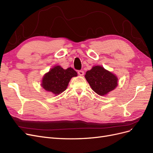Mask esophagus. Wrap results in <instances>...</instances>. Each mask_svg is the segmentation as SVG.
<instances>
[{"label":"esophagus","mask_w":153,"mask_h":153,"mask_svg":"<svg viewBox=\"0 0 153 153\" xmlns=\"http://www.w3.org/2000/svg\"><path fill=\"white\" fill-rule=\"evenodd\" d=\"M78 75H79L80 76H83L84 75V71H82V70H79L78 71Z\"/></svg>","instance_id":"1"}]
</instances>
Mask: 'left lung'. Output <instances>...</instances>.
I'll list each match as a JSON object with an SVG mask.
<instances>
[{"mask_svg":"<svg viewBox=\"0 0 153 153\" xmlns=\"http://www.w3.org/2000/svg\"><path fill=\"white\" fill-rule=\"evenodd\" d=\"M85 78L92 89L101 96L108 94L118 85L117 76L101 66L92 67L86 72Z\"/></svg>","mask_w":153,"mask_h":153,"instance_id":"left-lung-1","label":"left lung"}]
</instances>
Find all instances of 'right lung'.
<instances>
[{
    "instance_id": "add662e5",
    "label": "right lung",
    "mask_w": 153,
    "mask_h": 153,
    "mask_svg": "<svg viewBox=\"0 0 153 153\" xmlns=\"http://www.w3.org/2000/svg\"><path fill=\"white\" fill-rule=\"evenodd\" d=\"M76 76L77 73L71 68L64 69L60 66H55L44 75L41 86L57 96L65 91L71 78Z\"/></svg>"
}]
</instances>
